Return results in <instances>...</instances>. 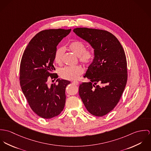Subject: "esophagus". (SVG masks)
Here are the masks:
<instances>
[{"mask_svg":"<svg viewBox=\"0 0 151 151\" xmlns=\"http://www.w3.org/2000/svg\"><path fill=\"white\" fill-rule=\"evenodd\" d=\"M72 83L75 84H76V85H78L79 84V82L78 81H73Z\"/></svg>","mask_w":151,"mask_h":151,"instance_id":"1","label":"esophagus"}]
</instances>
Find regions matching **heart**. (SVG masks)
<instances>
[{"instance_id": "b5f03b06", "label": "heart", "mask_w": 151, "mask_h": 151, "mask_svg": "<svg viewBox=\"0 0 151 151\" xmlns=\"http://www.w3.org/2000/svg\"><path fill=\"white\" fill-rule=\"evenodd\" d=\"M68 48L75 55L79 57V61L84 64L88 65L93 60L94 55L92 51L86 50V46L83 43L79 41L70 43ZM64 52V48L63 47L58 48L54 54V61L58 64L62 63L63 55ZM83 73V69L81 66L65 67L61 68L59 71L60 76L67 80L76 79Z\"/></svg>"}]
</instances>
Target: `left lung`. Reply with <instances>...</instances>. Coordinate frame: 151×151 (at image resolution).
Masks as SVG:
<instances>
[{
  "instance_id": "1",
  "label": "left lung",
  "mask_w": 151,
  "mask_h": 151,
  "mask_svg": "<svg viewBox=\"0 0 151 151\" xmlns=\"http://www.w3.org/2000/svg\"><path fill=\"white\" fill-rule=\"evenodd\" d=\"M73 31L91 45L94 54L84 75L89 82L80 84L79 96L91 114L104 116L116 106L126 85L124 51L117 38L106 31L76 28Z\"/></svg>"
}]
</instances>
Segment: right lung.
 I'll use <instances>...</instances> for the list:
<instances>
[{
    "label": "right lung",
    "mask_w": 151,
    "mask_h": 151,
    "mask_svg": "<svg viewBox=\"0 0 151 151\" xmlns=\"http://www.w3.org/2000/svg\"><path fill=\"white\" fill-rule=\"evenodd\" d=\"M71 29L42 31L29 42L20 64L19 82L22 91L32 110L39 116L50 119L64 109L65 88L70 81L57 79L49 85L48 77H58L53 73L54 54L61 40Z\"/></svg>",
    "instance_id": "right-lung-1"
}]
</instances>
